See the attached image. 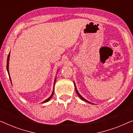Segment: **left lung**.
<instances>
[{
    "mask_svg": "<svg viewBox=\"0 0 133 133\" xmlns=\"http://www.w3.org/2000/svg\"><path fill=\"white\" fill-rule=\"evenodd\" d=\"M74 85H75V83H74ZM75 89H76V92H77V94H78V96H79L80 98H81V99H82L83 101H85V102H88V103H91L90 102H89V101H87V100H85V99H84V98H83V97H82V96L81 95V94H79V92H78V91H77V88H76V85H75Z\"/></svg>",
    "mask_w": 133,
    "mask_h": 133,
    "instance_id": "8db88e82",
    "label": "left lung"
}]
</instances>
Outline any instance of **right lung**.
Listing matches in <instances>:
<instances>
[{
	"mask_svg": "<svg viewBox=\"0 0 133 133\" xmlns=\"http://www.w3.org/2000/svg\"><path fill=\"white\" fill-rule=\"evenodd\" d=\"M10 54L9 53L8 56V58H7V63H6V69H7V71H8V75H9V77H10V74H9V70H8V65H9V60H10ZM10 81H11V78L10 77ZM56 79H55V81H54V85H55V83H56ZM54 94V90H53V91H52V94L51 95V96L50 97L48 98V99H47L46 100H45V101L44 102H43V103H45V102H48L50 101V100L51 99V98L52 97V95H53Z\"/></svg>",
	"mask_w": 133,
	"mask_h": 133,
	"instance_id": "add662e5",
	"label": "right lung"
}]
</instances>
